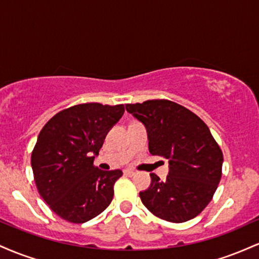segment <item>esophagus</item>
I'll return each mask as SVG.
<instances>
[{
	"label": "esophagus",
	"instance_id": "1",
	"mask_svg": "<svg viewBox=\"0 0 259 259\" xmlns=\"http://www.w3.org/2000/svg\"><path fill=\"white\" fill-rule=\"evenodd\" d=\"M124 174L127 175V177H133V175H135V170H133V169H124Z\"/></svg>",
	"mask_w": 259,
	"mask_h": 259
}]
</instances>
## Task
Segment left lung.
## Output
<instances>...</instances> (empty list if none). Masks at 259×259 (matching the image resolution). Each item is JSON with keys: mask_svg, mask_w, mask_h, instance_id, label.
<instances>
[{"mask_svg": "<svg viewBox=\"0 0 259 259\" xmlns=\"http://www.w3.org/2000/svg\"><path fill=\"white\" fill-rule=\"evenodd\" d=\"M147 130L148 150L169 160L162 181L152 173L140 198L152 214L171 223L198 215L213 198L222 178L223 152L200 117L168 100L125 105Z\"/></svg>", "mask_w": 259, "mask_h": 259, "instance_id": "obj_1", "label": "left lung"}]
</instances>
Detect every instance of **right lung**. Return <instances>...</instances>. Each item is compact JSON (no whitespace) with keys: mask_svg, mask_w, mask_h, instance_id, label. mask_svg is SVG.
<instances>
[{"mask_svg":"<svg viewBox=\"0 0 259 259\" xmlns=\"http://www.w3.org/2000/svg\"><path fill=\"white\" fill-rule=\"evenodd\" d=\"M124 111V105H76L53 115L38 134L31 153L35 184L44 201L64 221L81 224L112 202L123 171L101 170L94 159Z\"/></svg>","mask_w":259,"mask_h":259,"instance_id":"1","label":"right lung"}]
</instances>
